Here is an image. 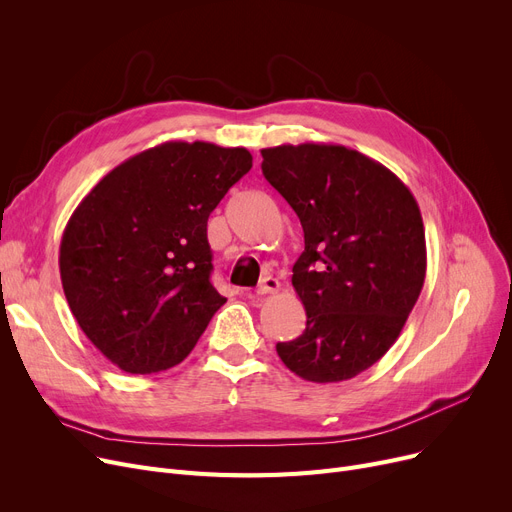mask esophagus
I'll return each mask as SVG.
<instances>
[{
	"label": "esophagus",
	"instance_id": "esophagus-1",
	"mask_svg": "<svg viewBox=\"0 0 512 512\" xmlns=\"http://www.w3.org/2000/svg\"><path fill=\"white\" fill-rule=\"evenodd\" d=\"M280 290V280L278 278H263L259 288H257V294H261V297H265V294H274Z\"/></svg>",
	"mask_w": 512,
	"mask_h": 512
}]
</instances>
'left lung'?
Returning <instances> with one entry per match:
<instances>
[{"label": "left lung", "mask_w": 512, "mask_h": 512, "mask_svg": "<svg viewBox=\"0 0 512 512\" xmlns=\"http://www.w3.org/2000/svg\"><path fill=\"white\" fill-rule=\"evenodd\" d=\"M263 176L299 215L305 251L292 286L305 332L278 342L282 363L315 384L351 380L396 342L425 280L413 193L380 161L326 143L261 149Z\"/></svg>", "instance_id": "obj_1"}]
</instances>
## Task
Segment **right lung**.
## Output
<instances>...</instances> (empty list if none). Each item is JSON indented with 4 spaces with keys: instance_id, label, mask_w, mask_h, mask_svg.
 Listing matches in <instances>:
<instances>
[{
    "instance_id": "1",
    "label": "right lung",
    "mask_w": 512,
    "mask_h": 512,
    "mask_svg": "<svg viewBox=\"0 0 512 512\" xmlns=\"http://www.w3.org/2000/svg\"><path fill=\"white\" fill-rule=\"evenodd\" d=\"M253 166L245 147L170 141L128 157L78 203L60 276L80 330L126 373L184 361L226 299L209 282V213Z\"/></svg>"
}]
</instances>
